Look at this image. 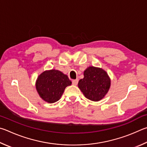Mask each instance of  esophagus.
<instances>
[{
  "label": "esophagus",
  "instance_id": "34e87169",
  "mask_svg": "<svg viewBox=\"0 0 147 147\" xmlns=\"http://www.w3.org/2000/svg\"><path fill=\"white\" fill-rule=\"evenodd\" d=\"M78 83V79H74V80L72 81V84H74V85H77Z\"/></svg>",
  "mask_w": 147,
  "mask_h": 147
}]
</instances>
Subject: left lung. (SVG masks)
Segmentation results:
<instances>
[{
  "instance_id": "1",
  "label": "left lung",
  "mask_w": 147,
  "mask_h": 147,
  "mask_svg": "<svg viewBox=\"0 0 147 147\" xmlns=\"http://www.w3.org/2000/svg\"><path fill=\"white\" fill-rule=\"evenodd\" d=\"M78 86L87 99L98 101L109 91L110 79L102 69L90 66L84 71V78L79 80Z\"/></svg>"
}]
</instances>
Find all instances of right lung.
Wrapping results in <instances>:
<instances>
[{"mask_svg":"<svg viewBox=\"0 0 147 147\" xmlns=\"http://www.w3.org/2000/svg\"><path fill=\"white\" fill-rule=\"evenodd\" d=\"M71 82L68 76L55 69L42 72L37 78L36 89L44 101L53 103L61 98L66 86Z\"/></svg>","mask_w":147,"mask_h":147,"instance_id":"obj_1","label":"right lung"}]
</instances>
